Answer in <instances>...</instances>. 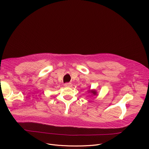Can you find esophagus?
Instances as JSON below:
<instances>
[{
    "label": "esophagus",
    "mask_w": 149,
    "mask_h": 149,
    "mask_svg": "<svg viewBox=\"0 0 149 149\" xmlns=\"http://www.w3.org/2000/svg\"><path fill=\"white\" fill-rule=\"evenodd\" d=\"M65 87H71L72 86V84L71 83H66L64 85Z\"/></svg>",
    "instance_id": "esophagus-1"
}]
</instances>
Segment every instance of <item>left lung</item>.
<instances>
[{
    "mask_svg": "<svg viewBox=\"0 0 149 149\" xmlns=\"http://www.w3.org/2000/svg\"><path fill=\"white\" fill-rule=\"evenodd\" d=\"M90 93H92L93 95L94 94V95H97V92L95 91V90H91V91H89Z\"/></svg>",
    "mask_w": 149,
    "mask_h": 149,
    "instance_id": "obj_1",
    "label": "left lung"
}]
</instances>
